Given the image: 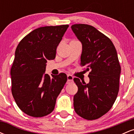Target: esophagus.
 Here are the masks:
<instances>
[{"label": "esophagus", "mask_w": 134, "mask_h": 134, "mask_svg": "<svg viewBox=\"0 0 134 134\" xmlns=\"http://www.w3.org/2000/svg\"><path fill=\"white\" fill-rule=\"evenodd\" d=\"M73 79H74L73 76H71V75H70V74L67 75V82H72V81H73Z\"/></svg>", "instance_id": "1"}]
</instances>
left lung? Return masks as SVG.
Returning a JSON list of instances; mask_svg holds the SVG:
<instances>
[{
    "label": "left lung",
    "mask_w": 134,
    "mask_h": 134,
    "mask_svg": "<svg viewBox=\"0 0 134 134\" xmlns=\"http://www.w3.org/2000/svg\"><path fill=\"white\" fill-rule=\"evenodd\" d=\"M71 28L82 43L81 65L90 71L87 84L74 79L78 87L74 107L83 118L98 119L111 109L117 97L121 72L117 53L110 38L94 27L77 24Z\"/></svg>",
    "instance_id": "obj_1"
}]
</instances>
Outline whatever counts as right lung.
Listing matches in <instances>:
<instances>
[{"instance_id": "right-lung-1", "label": "right lung", "mask_w": 134, "mask_h": 134, "mask_svg": "<svg viewBox=\"0 0 134 134\" xmlns=\"http://www.w3.org/2000/svg\"><path fill=\"white\" fill-rule=\"evenodd\" d=\"M69 25L36 29L19 42L10 70L12 94L26 114L42 117L54 110L57 98L67 82L64 73L52 77L44 74L47 60H53L57 47Z\"/></svg>"}]
</instances>
